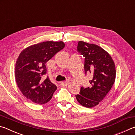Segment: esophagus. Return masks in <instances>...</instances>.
<instances>
[{"instance_id": "esophagus-1", "label": "esophagus", "mask_w": 135, "mask_h": 135, "mask_svg": "<svg viewBox=\"0 0 135 135\" xmlns=\"http://www.w3.org/2000/svg\"><path fill=\"white\" fill-rule=\"evenodd\" d=\"M69 84V81H62L61 83V84L63 86H67L68 84Z\"/></svg>"}]
</instances>
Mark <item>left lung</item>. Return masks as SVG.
<instances>
[{
    "instance_id": "8db88e82",
    "label": "left lung",
    "mask_w": 135,
    "mask_h": 135,
    "mask_svg": "<svg viewBox=\"0 0 135 135\" xmlns=\"http://www.w3.org/2000/svg\"><path fill=\"white\" fill-rule=\"evenodd\" d=\"M77 49L84 57L85 74H90L92 79L90 86L81 87L76 97L82 106L92 108L103 100L115 82V64L110 55L98 45L79 41Z\"/></svg>"
}]
</instances>
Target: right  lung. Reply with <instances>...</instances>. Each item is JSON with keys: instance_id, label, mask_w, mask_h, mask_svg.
I'll use <instances>...</instances> for the list:
<instances>
[{"instance_id": "right-lung-1", "label": "right lung", "mask_w": 135, "mask_h": 135, "mask_svg": "<svg viewBox=\"0 0 135 135\" xmlns=\"http://www.w3.org/2000/svg\"><path fill=\"white\" fill-rule=\"evenodd\" d=\"M64 47L61 41H47L30 46L20 53L15 68L16 82L24 97L34 103H47L56 90L48 76L43 78L45 64Z\"/></svg>"}]
</instances>
